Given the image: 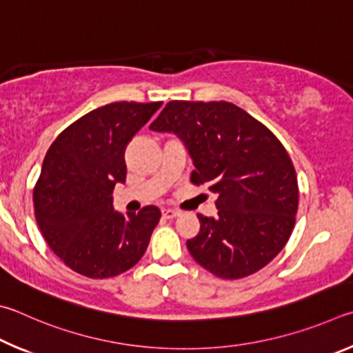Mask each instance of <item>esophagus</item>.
<instances>
[{
  "instance_id": "1",
  "label": "esophagus",
  "mask_w": 353,
  "mask_h": 353,
  "mask_svg": "<svg viewBox=\"0 0 353 353\" xmlns=\"http://www.w3.org/2000/svg\"><path fill=\"white\" fill-rule=\"evenodd\" d=\"M161 212H163V217L165 220H172V219H175V217H178V215H180V212L175 211V209H163Z\"/></svg>"
}]
</instances>
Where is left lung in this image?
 I'll use <instances>...</instances> for the list:
<instances>
[{
	"label": "left lung",
	"instance_id": "8db88e82",
	"mask_svg": "<svg viewBox=\"0 0 353 353\" xmlns=\"http://www.w3.org/2000/svg\"><path fill=\"white\" fill-rule=\"evenodd\" d=\"M150 130L175 133L192 158L190 181L217 195L219 215L199 214L200 232L186 243L195 262L221 279H242L273 261L292 236L299 203L281 141L225 101H172Z\"/></svg>",
	"mask_w": 353,
	"mask_h": 353
}]
</instances>
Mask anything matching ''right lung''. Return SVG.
<instances>
[{
  "instance_id": "right-lung-1",
  "label": "right lung",
  "mask_w": 353,
  "mask_h": 353,
  "mask_svg": "<svg viewBox=\"0 0 353 353\" xmlns=\"http://www.w3.org/2000/svg\"><path fill=\"white\" fill-rule=\"evenodd\" d=\"M163 102H114L72 122L52 142L34 188L35 219L55 254L91 279L134 267L161 219L157 206L125 215L113 209L125 183V147Z\"/></svg>"
}]
</instances>
